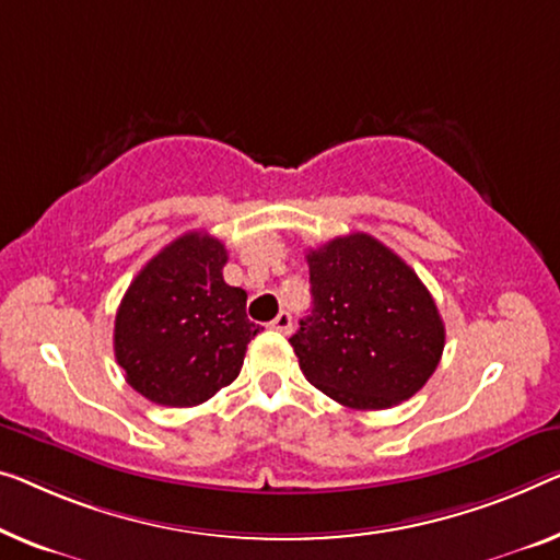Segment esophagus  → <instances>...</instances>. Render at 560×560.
<instances>
[{"label": "esophagus", "instance_id": "1", "mask_svg": "<svg viewBox=\"0 0 560 560\" xmlns=\"http://www.w3.org/2000/svg\"><path fill=\"white\" fill-rule=\"evenodd\" d=\"M269 327L281 331V334H289V331H291V314H289V312H279V314L271 319Z\"/></svg>", "mask_w": 560, "mask_h": 560}]
</instances>
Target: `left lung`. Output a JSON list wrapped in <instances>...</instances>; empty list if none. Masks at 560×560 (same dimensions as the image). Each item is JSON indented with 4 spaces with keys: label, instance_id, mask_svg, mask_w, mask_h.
I'll list each match as a JSON object with an SVG mask.
<instances>
[{
    "label": "left lung",
    "instance_id": "obj_1",
    "mask_svg": "<svg viewBox=\"0 0 560 560\" xmlns=\"http://www.w3.org/2000/svg\"><path fill=\"white\" fill-rule=\"evenodd\" d=\"M312 314L291 337L304 377L352 410L410 399L438 370L445 324L420 277L370 233L308 248Z\"/></svg>",
    "mask_w": 560,
    "mask_h": 560
}]
</instances>
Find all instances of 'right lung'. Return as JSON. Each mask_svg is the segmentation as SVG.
Masks as SVG:
<instances>
[{
	"label": "right lung",
	"mask_w": 560,
	"mask_h": 560,
	"mask_svg": "<svg viewBox=\"0 0 560 560\" xmlns=\"http://www.w3.org/2000/svg\"><path fill=\"white\" fill-rule=\"evenodd\" d=\"M226 246L183 233L155 254L115 314V360L128 385L165 407H194L238 377L261 327L248 322L246 291L223 281Z\"/></svg>",
	"instance_id": "right-lung-1"
}]
</instances>
